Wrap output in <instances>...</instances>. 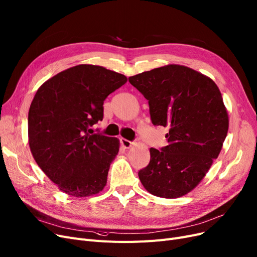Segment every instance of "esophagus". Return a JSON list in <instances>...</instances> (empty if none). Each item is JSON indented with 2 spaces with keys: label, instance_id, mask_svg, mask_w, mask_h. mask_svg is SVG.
I'll use <instances>...</instances> for the list:
<instances>
[{
  "label": "esophagus",
  "instance_id": "obj_1",
  "mask_svg": "<svg viewBox=\"0 0 257 257\" xmlns=\"http://www.w3.org/2000/svg\"><path fill=\"white\" fill-rule=\"evenodd\" d=\"M120 144H121V146L124 147V148H126V149H128V148H130L132 146V142H130V141L126 140V139H120Z\"/></svg>",
  "mask_w": 257,
  "mask_h": 257
}]
</instances>
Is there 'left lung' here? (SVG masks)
Listing matches in <instances>:
<instances>
[{
    "mask_svg": "<svg viewBox=\"0 0 257 257\" xmlns=\"http://www.w3.org/2000/svg\"><path fill=\"white\" fill-rule=\"evenodd\" d=\"M147 99L154 126L168 127V145L150 148L139 177L153 195L175 198L203 180L221 150L229 118L216 84L181 65H167L129 77Z\"/></svg>",
    "mask_w": 257,
    "mask_h": 257,
    "instance_id": "obj_1",
    "label": "left lung"
}]
</instances>
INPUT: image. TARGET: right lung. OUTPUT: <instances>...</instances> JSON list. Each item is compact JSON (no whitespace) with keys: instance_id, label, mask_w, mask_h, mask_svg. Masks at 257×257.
<instances>
[{"instance_id":"1","label":"right lung","mask_w":257,"mask_h":257,"mask_svg":"<svg viewBox=\"0 0 257 257\" xmlns=\"http://www.w3.org/2000/svg\"><path fill=\"white\" fill-rule=\"evenodd\" d=\"M126 82L104 67L77 65L38 89L28 113L29 147L61 191L86 197L106 186L119 143L90 128L103 119L105 98Z\"/></svg>"}]
</instances>
